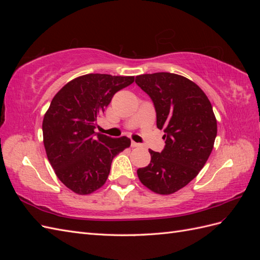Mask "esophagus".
<instances>
[{"label": "esophagus", "mask_w": 260, "mask_h": 260, "mask_svg": "<svg viewBox=\"0 0 260 260\" xmlns=\"http://www.w3.org/2000/svg\"><path fill=\"white\" fill-rule=\"evenodd\" d=\"M131 146H132V147H140V146H141V144H140V143L135 142V141H132V142H131Z\"/></svg>", "instance_id": "esophagus-1"}]
</instances>
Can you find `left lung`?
<instances>
[{"instance_id":"1","label":"left lung","mask_w":260,"mask_h":260,"mask_svg":"<svg viewBox=\"0 0 260 260\" xmlns=\"http://www.w3.org/2000/svg\"><path fill=\"white\" fill-rule=\"evenodd\" d=\"M136 82L152 99L166 143L160 153L149 149L151 162L138 169V177L152 192L169 195L205 166L217 136L216 117L206 94L183 76L145 74L137 76Z\"/></svg>"}]
</instances>
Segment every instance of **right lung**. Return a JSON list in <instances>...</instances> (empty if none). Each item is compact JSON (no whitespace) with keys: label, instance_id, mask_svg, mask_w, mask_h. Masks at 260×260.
<instances>
[{"label":"right lung","instance_id":"right-lung-1","mask_svg":"<svg viewBox=\"0 0 260 260\" xmlns=\"http://www.w3.org/2000/svg\"><path fill=\"white\" fill-rule=\"evenodd\" d=\"M133 81V76L88 74L53 98L42 122L43 143L55 175L73 192L88 195L103 186L114 157L130 146L127 137L113 139L94 129L114 94Z\"/></svg>","mask_w":260,"mask_h":260}]
</instances>
